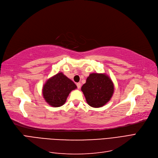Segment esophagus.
I'll return each instance as SVG.
<instances>
[{"instance_id": "34e87169", "label": "esophagus", "mask_w": 158, "mask_h": 158, "mask_svg": "<svg viewBox=\"0 0 158 158\" xmlns=\"http://www.w3.org/2000/svg\"><path fill=\"white\" fill-rule=\"evenodd\" d=\"M77 89H80V88H81V83H77Z\"/></svg>"}]
</instances>
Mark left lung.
I'll return each mask as SVG.
<instances>
[{"label":"left lung","mask_w":158,"mask_h":158,"mask_svg":"<svg viewBox=\"0 0 158 158\" xmlns=\"http://www.w3.org/2000/svg\"><path fill=\"white\" fill-rule=\"evenodd\" d=\"M86 101L90 107L98 108L106 105L113 96L114 85L106 73L89 75L81 87Z\"/></svg>","instance_id":"obj_1"}]
</instances>
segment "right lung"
<instances>
[{
    "label": "right lung",
    "mask_w": 158,
    "mask_h": 158,
    "mask_svg": "<svg viewBox=\"0 0 158 158\" xmlns=\"http://www.w3.org/2000/svg\"><path fill=\"white\" fill-rule=\"evenodd\" d=\"M75 89L76 85L60 72L46 81L42 94L47 103L52 107H58L65 103L69 93Z\"/></svg>",
    "instance_id": "add662e5"
}]
</instances>
